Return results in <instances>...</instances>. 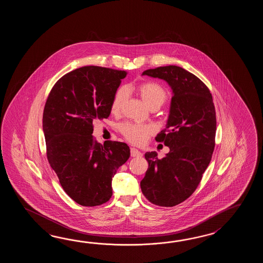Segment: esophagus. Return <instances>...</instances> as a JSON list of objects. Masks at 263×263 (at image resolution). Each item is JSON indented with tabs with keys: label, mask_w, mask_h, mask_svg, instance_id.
Segmentation results:
<instances>
[{
	"label": "esophagus",
	"mask_w": 263,
	"mask_h": 263,
	"mask_svg": "<svg viewBox=\"0 0 263 263\" xmlns=\"http://www.w3.org/2000/svg\"><path fill=\"white\" fill-rule=\"evenodd\" d=\"M130 156L132 157H141L142 156V153L140 151H137L136 148L132 147L130 148Z\"/></svg>",
	"instance_id": "esophagus-1"
}]
</instances>
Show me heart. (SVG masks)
Wrapping results in <instances>:
<instances>
[{
	"instance_id": "b5f03b06",
	"label": "heart",
	"mask_w": 263,
	"mask_h": 263,
	"mask_svg": "<svg viewBox=\"0 0 263 263\" xmlns=\"http://www.w3.org/2000/svg\"><path fill=\"white\" fill-rule=\"evenodd\" d=\"M135 90L149 109H158L167 100V91L161 84L155 82H145L135 86ZM127 98V90L118 88L112 97L111 112L118 114L122 110ZM119 132L126 139L134 145H143L154 133L153 126L148 124H134L126 122L119 126Z\"/></svg>"
}]
</instances>
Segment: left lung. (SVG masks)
I'll return each mask as SVG.
<instances>
[{
	"label": "left lung",
	"instance_id": "8db88e82",
	"mask_svg": "<svg viewBox=\"0 0 263 263\" xmlns=\"http://www.w3.org/2000/svg\"><path fill=\"white\" fill-rule=\"evenodd\" d=\"M143 75L166 81L173 96L166 128L155 137L170 152L162 159L156 152L145 153L148 168L141 189L151 203L174 207L192 196L212 160L216 134L213 96L200 79L182 67L151 68Z\"/></svg>",
	"mask_w": 263,
	"mask_h": 263
}]
</instances>
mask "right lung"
Listing matches in <instances>:
<instances>
[{
  "instance_id": "right-lung-1",
  "label": "right lung",
  "mask_w": 263,
  "mask_h": 263,
  "mask_svg": "<svg viewBox=\"0 0 263 263\" xmlns=\"http://www.w3.org/2000/svg\"><path fill=\"white\" fill-rule=\"evenodd\" d=\"M127 71L86 66L65 74L52 86L43 112L47 158L67 196L84 207L112 195V179L129 157L127 144L92 135L96 119L107 118L112 97Z\"/></svg>"
}]
</instances>
